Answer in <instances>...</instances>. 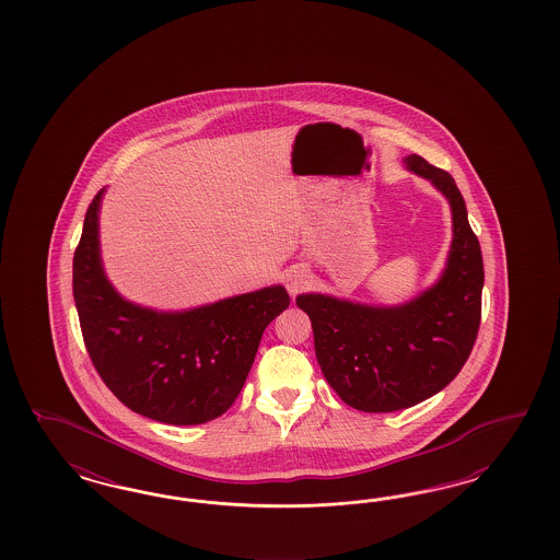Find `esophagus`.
<instances>
[{"instance_id": "34e87169", "label": "esophagus", "mask_w": 560, "mask_h": 560, "mask_svg": "<svg viewBox=\"0 0 560 560\" xmlns=\"http://www.w3.org/2000/svg\"><path fill=\"white\" fill-rule=\"evenodd\" d=\"M310 283V272L304 267H295L288 272L285 277V288H288L289 295L295 298L300 291H304Z\"/></svg>"}]
</instances>
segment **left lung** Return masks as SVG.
Here are the masks:
<instances>
[{"instance_id": "obj_1", "label": "left lung", "mask_w": 560, "mask_h": 560, "mask_svg": "<svg viewBox=\"0 0 560 560\" xmlns=\"http://www.w3.org/2000/svg\"><path fill=\"white\" fill-rule=\"evenodd\" d=\"M440 190L452 209V244L433 285L396 305L300 293L312 320L316 359L340 400L363 412L415 407L464 368L480 326L485 269L466 203L454 178L412 153L402 160Z\"/></svg>"}]
</instances>
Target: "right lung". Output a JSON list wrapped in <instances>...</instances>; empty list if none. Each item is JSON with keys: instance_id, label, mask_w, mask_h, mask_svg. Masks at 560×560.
Instances as JSON below:
<instances>
[{"instance_id": "1", "label": "right lung", "mask_w": 560, "mask_h": 560, "mask_svg": "<svg viewBox=\"0 0 560 560\" xmlns=\"http://www.w3.org/2000/svg\"><path fill=\"white\" fill-rule=\"evenodd\" d=\"M85 213L73 256V300L85 349L125 407L166 424H201L234 405L262 332L289 305L283 285L188 310H155L122 298L101 255V207Z\"/></svg>"}]
</instances>
